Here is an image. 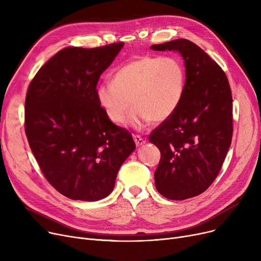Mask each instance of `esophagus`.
I'll return each instance as SVG.
<instances>
[{
  "label": "esophagus",
  "instance_id": "obj_1",
  "mask_svg": "<svg viewBox=\"0 0 261 261\" xmlns=\"http://www.w3.org/2000/svg\"><path fill=\"white\" fill-rule=\"evenodd\" d=\"M133 140H134L136 146H141V145L146 143V140L144 138H142L141 135H138V134H134L133 135Z\"/></svg>",
  "mask_w": 261,
  "mask_h": 261
}]
</instances>
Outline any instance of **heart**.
I'll use <instances>...</instances> for the list:
<instances>
[{
    "label": "heart",
    "mask_w": 261,
    "mask_h": 261,
    "mask_svg": "<svg viewBox=\"0 0 261 261\" xmlns=\"http://www.w3.org/2000/svg\"><path fill=\"white\" fill-rule=\"evenodd\" d=\"M183 62L173 56L144 55L128 62L113 75L112 84L96 89V98L107 117L142 128L151 121L167 120L179 108L185 91Z\"/></svg>",
    "instance_id": "1"
}]
</instances>
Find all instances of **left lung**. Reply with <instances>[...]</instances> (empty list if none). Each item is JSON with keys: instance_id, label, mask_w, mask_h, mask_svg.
<instances>
[{"instance_id": "obj_1", "label": "left lung", "mask_w": 261, "mask_h": 261, "mask_svg": "<svg viewBox=\"0 0 261 261\" xmlns=\"http://www.w3.org/2000/svg\"><path fill=\"white\" fill-rule=\"evenodd\" d=\"M151 49L177 50L186 67L179 108L149 135L161 152L158 191L185 200L204 193L223 165L232 136L231 91L222 68L191 41L176 39Z\"/></svg>"}]
</instances>
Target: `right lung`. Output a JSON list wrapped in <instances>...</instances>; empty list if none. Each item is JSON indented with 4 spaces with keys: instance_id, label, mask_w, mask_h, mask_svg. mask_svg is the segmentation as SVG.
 I'll return each mask as SVG.
<instances>
[{
    "instance_id": "1",
    "label": "right lung",
    "mask_w": 261,
    "mask_h": 261,
    "mask_svg": "<svg viewBox=\"0 0 261 261\" xmlns=\"http://www.w3.org/2000/svg\"><path fill=\"white\" fill-rule=\"evenodd\" d=\"M122 46L65 47L27 89V141L47 182L72 200L111 194L121 164L135 149L131 133L110 120L96 98L100 75Z\"/></svg>"
}]
</instances>
